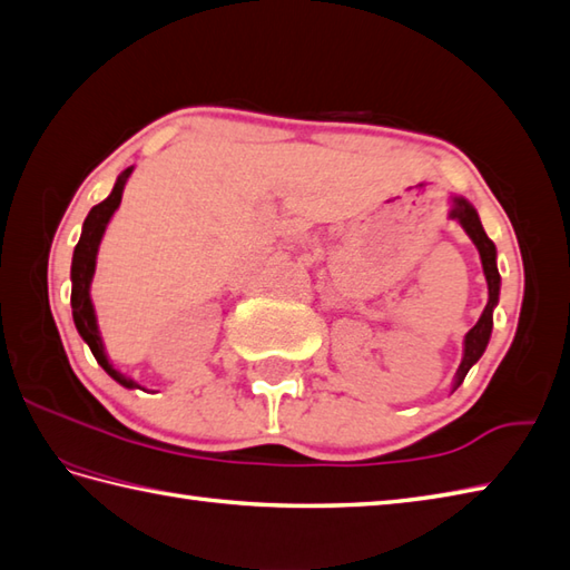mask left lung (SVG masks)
I'll return each instance as SVG.
<instances>
[{
    "label": "left lung",
    "instance_id": "1",
    "mask_svg": "<svg viewBox=\"0 0 570 570\" xmlns=\"http://www.w3.org/2000/svg\"><path fill=\"white\" fill-rule=\"evenodd\" d=\"M451 203H453V208H451V213H448V215H451V220H458L460 225H463L468 237L475 242V247L480 252L482 272H485V278H488V294H490L488 306H485V311H482L480 321L472 325V328L465 335L463 360H460V367L455 372V384H453V390H458V386L463 384L470 367L475 365V362L482 357V353H485V347L490 343V335H492V311H494V306H498V301H500L502 278H500V272H498V249H494V242L485 235V229H482L478 210L472 208V205L465 198H460V196H453Z\"/></svg>",
    "mask_w": 570,
    "mask_h": 570
}]
</instances>
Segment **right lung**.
Instances as JSON below:
<instances>
[{
  "label": "right lung",
  "instance_id": "right-lung-1",
  "mask_svg": "<svg viewBox=\"0 0 570 570\" xmlns=\"http://www.w3.org/2000/svg\"><path fill=\"white\" fill-rule=\"evenodd\" d=\"M135 171V166L125 168L122 174L117 176V184L112 188L110 196H107L102 203L95 205V208L88 213L82 223V235L76 245V252H72V266H70V282H72V292H70V306H72V321H76V328L85 343L90 345L95 360L98 365L110 374L115 382H119L127 390H137V382L127 377L119 370L112 367V362L105 355V345L98 331V318H95V308L90 301V284H92V274H95V262H98V247L105 235V227L110 223V217L122 203V190L127 178Z\"/></svg>",
  "mask_w": 570,
  "mask_h": 570
}]
</instances>
